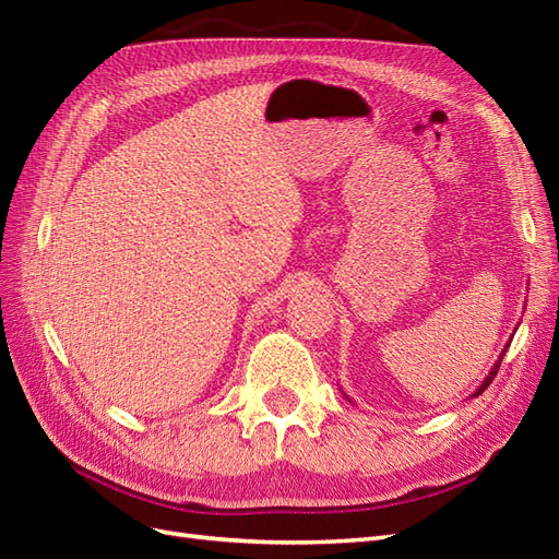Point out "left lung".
Masks as SVG:
<instances>
[{"mask_svg":"<svg viewBox=\"0 0 559 559\" xmlns=\"http://www.w3.org/2000/svg\"><path fill=\"white\" fill-rule=\"evenodd\" d=\"M511 341H513V337H509V343H506V347H503V349H501V357H499V359H497V364H495V366H492V370H489V373H487V378H485V380H483V384H480V386H478V389H476V392H473V394H471V396H473V399H476V396H480V394H483V392H485V389H487V386H489V382H492V380H495V376H497V370H499V366H501V359H503V354H506V349H509V345H511Z\"/></svg>","mask_w":559,"mask_h":559,"instance_id":"8db88e82","label":"left lung"}]
</instances>
